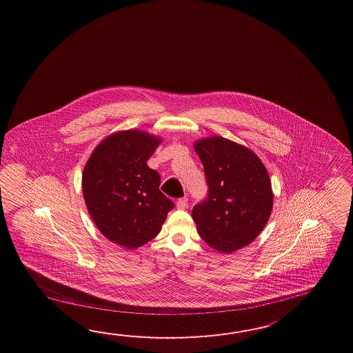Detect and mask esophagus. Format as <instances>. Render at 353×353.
<instances>
[{
	"label": "esophagus",
	"mask_w": 353,
	"mask_h": 353,
	"mask_svg": "<svg viewBox=\"0 0 353 353\" xmlns=\"http://www.w3.org/2000/svg\"><path fill=\"white\" fill-rule=\"evenodd\" d=\"M188 207V198H180L178 199V202H176V208L178 210H185Z\"/></svg>",
	"instance_id": "34e87169"
}]
</instances>
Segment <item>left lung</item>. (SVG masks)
I'll return each mask as SVG.
<instances>
[{
  "instance_id": "obj_1",
  "label": "left lung",
  "mask_w": 353,
  "mask_h": 353,
  "mask_svg": "<svg viewBox=\"0 0 353 353\" xmlns=\"http://www.w3.org/2000/svg\"><path fill=\"white\" fill-rule=\"evenodd\" d=\"M194 150L208 183V198L192 210L196 230L210 248L232 254L255 240L270 218V176L254 151L222 136L195 141Z\"/></svg>"
}]
</instances>
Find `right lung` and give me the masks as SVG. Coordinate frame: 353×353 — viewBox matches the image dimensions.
<instances>
[{
	"instance_id": "1",
	"label": "right lung",
	"mask_w": 353,
	"mask_h": 353,
	"mask_svg": "<svg viewBox=\"0 0 353 353\" xmlns=\"http://www.w3.org/2000/svg\"><path fill=\"white\" fill-rule=\"evenodd\" d=\"M161 137L140 130L107 136L90 154L82 175L84 202L107 240L134 250L158 236L174 203L159 189L148 160Z\"/></svg>"
}]
</instances>
